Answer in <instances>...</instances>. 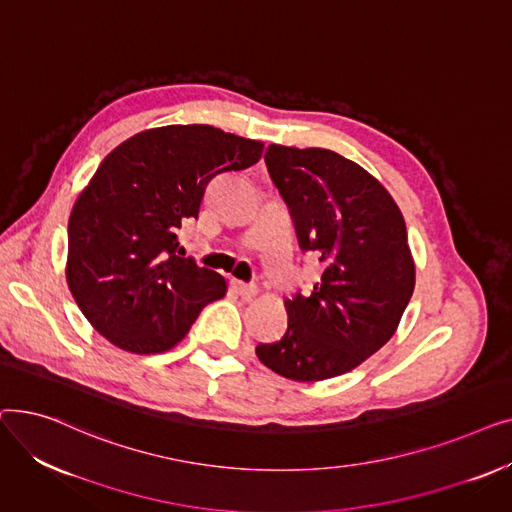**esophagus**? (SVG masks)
Masks as SVG:
<instances>
[{
    "label": "esophagus",
    "mask_w": 512,
    "mask_h": 512,
    "mask_svg": "<svg viewBox=\"0 0 512 512\" xmlns=\"http://www.w3.org/2000/svg\"><path fill=\"white\" fill-rule=\"evenodd\" d=\"M232 288L240 294L242 299H251V297H255V294H257V286L255 284H245V282H240V280H232Z\"/></svg>",
    "instance_id": "34e87169"
}]
</instances>
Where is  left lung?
<instances>
[{"label":"left lung","mask_w":512,"mask_h":512,"mask_svg":"<svg viewBox=\"0 0 512 512\" xmlns=\"http://www.w3.org/2000/svg\"><path fill=\"white\" fill-rule=\"evenodd\" d=\"M265 164L303 251L326 263L311 294L286 299V334L255 348L282 378L321 382L355 369L394 336L415 288L405 218L355 161L330 149L270 145Z\"/></svg>","instance_id":"obj_1"}]
</instances>
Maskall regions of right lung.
<instances>
[{
    "instance_id": "obj_1",
    "label": "right lung",
    "mask_w": 512,
    "mask_h": 512,
    "mask_svg": "<svg viewBox=\"0 0 512 512\" xmlns=\"http://www.w3.org/2000/svg\"><path fill=\"white\" fill-rule=\"evenodd\" d=\"M263 143L207 124L137 132L101 161L68 220L66 282L89 324L134 355L174 348L224 276L178 257L209 182L257 164ZM180 253V251H178Z\"/></svg>"
}]
</instances>
